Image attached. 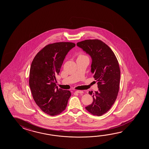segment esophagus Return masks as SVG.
<instances>
[{
    "mask_svg": "<svg viewBox=\"0 0 149 149\" xmlns=\"http://www.w3.org/2000/svg\"><path fill=\"white\" fill-rule=\"evenodd\" d=\"M75 92L76 93H84L83 91H81V90H77V91H76Z\"/></svg>",
    "mask_w": 149,
    "mask_h": 149,
    "instance_id": "34e87169",
    "label": "esophagus"
}]
</instances>
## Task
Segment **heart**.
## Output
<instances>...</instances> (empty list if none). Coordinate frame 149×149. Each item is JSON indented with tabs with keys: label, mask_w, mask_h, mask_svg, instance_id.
Here are the masks:
<instances>
[{
	"label": "heart",
	"mask_w": 149,
	"mask_h": 149,
	"mask_svg": "<svg viewBox=\"0 0 149 149\" xmlns=\"http://www.w3.org/2000/svg\"><path fill=\"white\" fill-rule=\"evenodd\" d=\"M84 57H87V56H86L85 55H83V54H79L78 56V58H84Z\"/></svg>",
	"instance_id": "heart-1"
}]
</instances>
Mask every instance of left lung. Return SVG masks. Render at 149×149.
Segmentation results:
<instances>
[{"mask_svg": "<svg viewBox=\"0 0 149 149\" xmlns=\"http://www.w3.org/2000/svg\"><path fill=\"white\" fill-rule=\"evenodd\" d=\"M77 45L91 57V71L98 81L99 90L89 91L93 102L86 109L100 116L110 110L117 98L120 75L118 62L112 49L99 39H86Z\"/></svg>", "mask_w": 149, "mask_h": 149, "instance_id": "8db88e82", "label": "left lung"}]
</instances>
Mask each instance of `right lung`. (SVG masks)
Segmentation results:
<instances>
[{
  "label": "right lung",
  "mask_w": 149,
  "mask_h": 149,
  "mask_svg": "<svg viewBox=\"0 0 149 149\" xmlns=\"http://www.w3.org/2000/svg\"><path fill=\"white\" fill-rule=\"evenodd\" d=\"M75 46L71 42L48 44L37 54L29 71V85L33 98L40 109L54 116L66 108L71 97L69 90L56 86V76L59 74L68 51Z\"/></svg>",
  "instance_id": "right-lung-1"
}]
</instances>
